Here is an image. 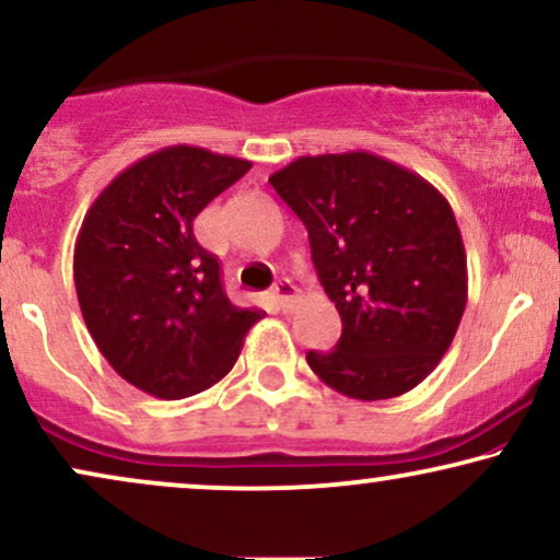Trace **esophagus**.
I'll use <instances>...</instances> for the list:
<instances>
[{
    "mask_svg": "<svg viewBox=\"0 0 560 560\" xmlns=\"http://www.w3.org/2000/svg\"><path fill=\"white\" fill-rule=\"evenodd\" d=\"M271 296H273L276 310H281V313H289L294 300H296V287L289 279H281V281H276Z\"/></svg>",
    "mask_w": 560,
    "mask_h": 560,
    "instance_id": "obj_1",
    "label": "esophagus"
}]
</instances>
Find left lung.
I'll return each instance as SVG.
<instances>
[{
    "instance_id": "left-lung-1",
    "label": "left lung",
    "mask_w": 560,
    "mask_h": 560,
    "mask_svg": "<svg viewBox=\"0 0 560 560\" xmlns=\"http://www.w3.org/2000/svg\"><path fill=\"white\" fill-rule=\"evenodd\" d=\"M268 183L307 228L317 279L343 323L330 351H307L310 370L353 400L413 390L447 353L468 302L447 198L370 152L296 158Z\"/></svg>"
}]
</instances>
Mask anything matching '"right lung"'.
<instances>
[{
  "instance_id": "right-lung-1",
  "label": "right lung",
  "mask_w": 560,
  "mask_h": 560,
  "mask_svg": "<svg viewBox=\"0 0 560 560\" xmlns=\"http://www.w3.org/2000/svg\"><path fill=\"white\" fill-rule=\"evenodd\" d=\"M250 162L201 147L147 154L95 198L74 245V287L92 341L126 382L162 400L196 395L235 366L266 313L224 294L194 219Z\"/></svg>"
}]
</instances>
